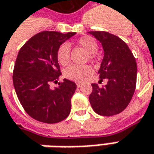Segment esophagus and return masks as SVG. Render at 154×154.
<instances>
[{
	"label": "esophagus",
	"instance_id": "esophagus-1",
	"mask_svg": "<svg viewBox=\"0 0 154 154\" xmlns=\"http://www.w3.org/2000/svg\"><path fill=\"white\" fill-rule=\"evenodd\" d=\"M76 85H77V86H78V87H79V86L81 85V84H80V83H79V82H77V83H76Z\"/></svg>",
	"mask_w": 154,
	"mask_h": 154
}]
</instances>
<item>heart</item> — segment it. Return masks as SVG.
I'll use <instances>...</instances> for the list:
<instances>
[{"label": "heart", "mask_w": 154, "mask_h": 154, "mask_svg": "<svg viewBox=\"0 0 154 154\" xmlns=\"http://www.w3.org/2000/svg\"><path fill=\"white\" fill-rule=\"evenodd\" d=\"M77 45L82 47L87 52V59L94 61L96 59V51L98 49L97 41L91 36H83L77 41ZM57 58L61 65H67L70 60V46L67 43L62 44L57 51ZM92 69L88 65L73 64L69 66L64 70V76L67 79L82 81L83 79L91 75Z\"/></svg>", "instance_id": "b5f03b06"}]
</instances>
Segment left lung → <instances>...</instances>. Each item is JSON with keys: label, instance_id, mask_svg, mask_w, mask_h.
Here are the masks:
<instances>
[{"label": "left lung", "instance_id": "left-lung-1", "mask_svg": "<svg viewBox=\"0 0 154 154\" xmlns=\"http://www.w3.org/2000/svg\"><path fill=\"white\" fill-rule=\"evenodd\" d=\"M89 34L103 46L104 56L98 75L100 80H108V84L103 87L91 84L90 103L99 115L118 114L127 107L135 92L137 74L136 59L127 44L118 36L104 31H90Z\"/></svg>", "mask_w": 154, "mask_h": 154}]
</instances>
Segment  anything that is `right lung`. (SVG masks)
Returning <instances> with one entry per match:
<instances>
[{
	"label": "right lung",
	"mask_w": 154,
	"mask_h": 154,
	"mask_svg": "<svg viewBox=\"0 0 154 154\" xmlns=\"http://www.w3.org/2000/svg\"><path fill=\"white\" fill-rule=\"evenodd\" d=\"M75 35V32H41L18 51L12 76L14 89L26 113L40 122L55 124L69 115L76 84L67 79L54 89L49 84L61 75L57 51Z\"/></svg>",
	"instance_id": "obj_1"
}]
</instances>
